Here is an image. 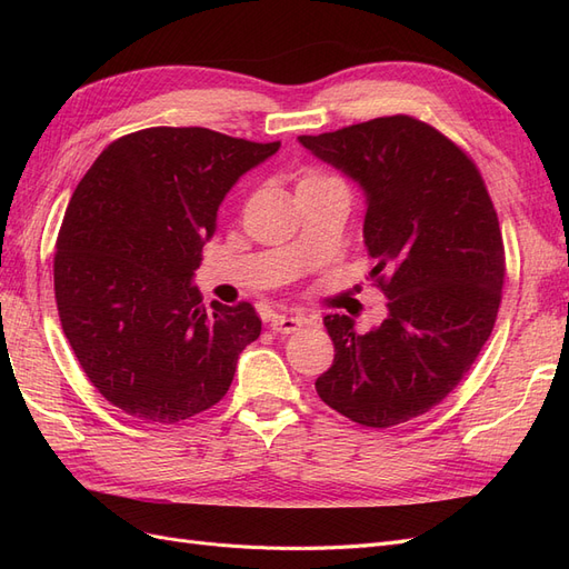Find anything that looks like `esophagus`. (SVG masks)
<instances>
[{"label":"esophagus","instance_id":"esophagus-1","mask_svg":"<svg viewBox=\"0 0 569 569\" xmlns=\"http://www.w3.org/2000/svg\"><path fill=\"white\" fill-rule=\"evenodd\" d=\"M306 322H311L303 316H272L270 318V330L280 332V335H295L299 327H303Z\"/></svg>","mask_w":569,"mask_h":569}]
</instances>
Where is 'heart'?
Masks as SVG:
<instances>
[{"label": "heart", "mask_w": 569, "mask_h": 569, "mask_svg": "<svg viewBox=\"0 0 569 569\" xmlns=\"http://www.w3.org/2000/svg\"><path fill=\"white\" fill-rule=\"evenodd\" d=\"M318 176H320V173H311V176H306V178H318Z\"/></svg>", "instance_id": "b5f03b06"}]
</instances>
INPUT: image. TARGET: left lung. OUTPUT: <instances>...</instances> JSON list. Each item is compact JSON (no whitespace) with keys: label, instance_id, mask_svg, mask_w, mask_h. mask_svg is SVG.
<instances>
[{"label":"left lung","instance_id":"1","mask_svg":"<svg viewBox=\"0 0 569 569\" xmlns=\"http://www.w3.org/2000/svg\"><path fill=\"white\" fill-rule=\"evenodd\" d=\"M299 142L363 187L370 274L389 299L366 335L325 316L335 363L316 391L358 425L408 422L460 385L493 330L506 249L487 184L456 142L406 113Z\"/></svg>","mask_w":569,"mask_h":569}]
</instances>
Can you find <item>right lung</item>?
Instances as JSON below:
<instances>
[{"label": "right lung", "mask_w": 569, "mask_h": 569, "mask_svg": "<svg viewBox=\"0 0 569 569\" xmlns=\"http://www.w3.org/2000/svg\"><path fill=\"white\" fill-rule=\"evenodd\" d=\"M280 142L209 128H147L99 153L68 203L54 297L80 368L109 403L173 425L228 393L261 335L253 306H201L192 274L218 206Z\"/></svg>", "instance_id": "right-lung-1"}]
</instances>
